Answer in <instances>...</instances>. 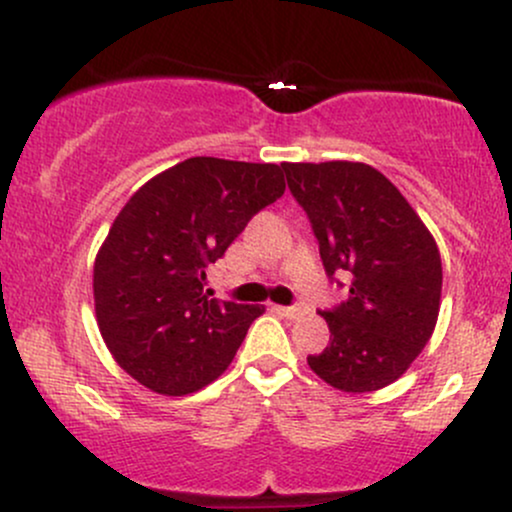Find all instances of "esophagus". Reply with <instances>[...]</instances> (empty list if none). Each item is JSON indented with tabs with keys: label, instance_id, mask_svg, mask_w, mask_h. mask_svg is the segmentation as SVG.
I'll return each mask as SVG.
<instances>
[{
	"label": "esophagus",
	"instance_id": "obj_1",
	"mask_svg": "<svg viewBox=\"0 0 512 512\" xmlns=\"http://www.w3.org/2000/svg\"><path fill=\"white\" fill-rule=\"evenodd\" d=\"M274 313H279V315H284V317H289V320H293V317L301 315L303 310L298 308V305H274Z\"/></svg>",
	"mask_w": 512,
	"mask_h": 512
}]
</instances>
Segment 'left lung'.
<instances>
[{"label": "left lung", "mask_w": 512, "mask_h": 512, "mask_svg": "<svg viewBox=\"0 0 512 512\" xmlns=\"http://www.w3.org/2000/svg\"><path fill=\"white\" fill-rule=\"evenodd\" d=\"M289 190L313 223L330 279L349 298L320 313L330 344L308 366L342 392L395 383L438 322L443 267L436 240L402 192L368 163H284Z\"/></svg>", "instance_id": "8db88e82"}]
</instances>
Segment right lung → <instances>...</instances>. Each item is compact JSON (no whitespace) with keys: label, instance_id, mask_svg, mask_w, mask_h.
<instances>
[{"label":"right lung","instance_id":"add662e5","mask_svg":"<svg viewBox=\"0 0 512 512\" xmlns=\"http://www.w3.org/2000/svg\"><path fill=\"white\" fill-rule=\"evenodd\" d=\"M284 166L195 156L144 182L93 264L103 342L137 383L166 397L231 366L264 305L216 301L204 279L257 211L284 195Z\"/></svg>","mask_w":512,"mask_h":512}]
</instances>
